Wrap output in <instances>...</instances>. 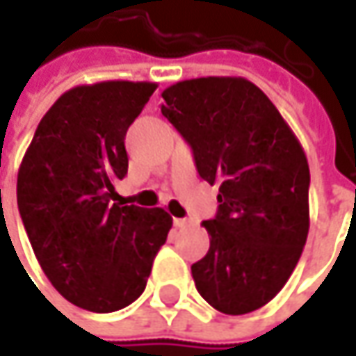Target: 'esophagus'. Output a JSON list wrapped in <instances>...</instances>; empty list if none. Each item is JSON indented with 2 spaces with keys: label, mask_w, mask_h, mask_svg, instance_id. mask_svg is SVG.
<instances>
[{
  "label": "esophagus",
  "mask_w": 356,
  "mask_h": 356,
  "mask_svg": "<svg viewBox=\"0 0 356 356\" xmlns=\"http://www.w3.org/2000/svg\"><path fill=\"white\" fill-rule=\"evenodd\" d=\"M174 226L178 227V229H186V227L190 226V222H188V220H182V218H174Z\"/></svg>",
  "instance_id": "esophagus-1"
}]
</instances>
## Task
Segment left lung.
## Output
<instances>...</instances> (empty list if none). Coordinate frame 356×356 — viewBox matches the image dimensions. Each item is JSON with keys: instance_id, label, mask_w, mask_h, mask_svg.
<instances>
[{"instance_id": "left-lung-1", "label": "left lung", "mask_w": 356, "mask_h": 356, "mask_svg": "<svg viewBox=\"0 0 356 356\" xmlns=\"http://www.w3.org/2000/svg\"><path fill=\"white\" fill-rule=\"evenodd\" d=\"M162 115L220 186L202 222L210 250L192 266L198 293L226 315L264 307L287 283L309 234V164L275 104L241 76H202L162 92Z\"/></svg>"}]
</instances>
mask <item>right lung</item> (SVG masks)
I'll use <instances>...</instances> for the list:
<instances>
[{
  "label": "right lung",
  "instance_id": "1",
  "mask_svg": "<svg viewBox=\"0 0 356 356\" xmlns=\"http://www.w3.org/2000/svg\"><path fill=\"white\" fill-rule=\"evenodd\" d=\"M156 83L104 81L61 95L41 118L17 174V208L47 280L73 305L113 313L143 295L172 218L120 206L127 130Z\"/></svg>",
  "mask_w": 356,
  "mask_h": 356
}]
</instances>
